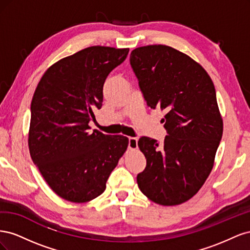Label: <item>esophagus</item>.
<instances>
[{
	"instance_id": "34e87169",
	"label": "esophagus",
	"mask_w": 250,
	"mask_h": 250,
	"mask_svg": "<svg viewBox=\"0 0 250 250\" xmlns=\"http://www.w3.org/2000/svg\"><path fill=\"white\" fill-rule=\"evenodd\" d=\"M128 148L130 150H137L138 149V140L137 138H129L128 142Z\"/></svg>"
}]
</instances>
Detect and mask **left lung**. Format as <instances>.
I'll use <instances>...</instances> for the list:
<instances>
[{"label": "left lung", "instance_id": "obj_1", "mask_svg": "<svg viewBox=\"0 0 250 250\" xmlns=\"http://www.w3.org/2000/svg\"><path fill=\"white\" fill-rule=\"evenodd\" d=\"M130 64L148 106L165 111L168 131L163 144L139 140L147 166L138 186L151 201L178 206L197 194L214 167L223 133L214 83L197 62L165 44L134 49Z\"/></svg>", "mask_w": 250, "mask_h": 250}]
</instances>
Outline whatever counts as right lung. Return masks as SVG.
<instances>
[{"label": "right lung", "instance_id": "right-lung-1", "mask_svg": "<svg viewBox=\"0 0 250 250\" xmlns=\"http://www.w3.org/2000/svg\"><path fill=\"white\" fill-rule=\"evenodd\" d=\"M129 49L93 46L62 58L44 72L31 102L28 146L51 190L84 203L106 188L128 147L127 137L88 132L103 102V84Z\"/></svg>", "mask_w": 250, "mask_h": 250}]
</instances>
